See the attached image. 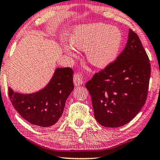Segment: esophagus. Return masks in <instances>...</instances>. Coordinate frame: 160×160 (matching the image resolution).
Segmentation results:
<instances>
[{"mask_svg":"<svg viewBox=\"0 0 160 160\" xmlns=\"http://www.w3.org/2000/svg\"><path fill=\"white\" fill-rule=\"evenodd\" d=\"M73 83L75 86H80L83 84V77L80 73H76L73 76Z\"/></svg>","mask_w":160,"mask_h":160,"instance_id":"esophagus-1","label":"esophagus"}]
</instances>
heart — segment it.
Returning <instances> with one entry per match:
<instances>
[{"instance_id": "b5f03b06", "label": "heart", "mask_w": 160, "mask_h": 160, "mask_svg": "<svg viewBox=\"0 0 160 160\" xmlns=\"http://www.w3.org/2000/svg\"><path fill=\"white\" fill-rule=\"evenodd\" d=\"M122 41V34L117 28L102 23L78 26L70 37L71 44L85 50L87 60L98 68L108 66L117 60ZM63 50L67 55H74L69 46H63Z\"/></svg>"}]
</instances>
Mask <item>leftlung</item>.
<instances>
[{
    "label": "left lung",
    "mask_w": 160,
    "mask_h": 160,
    "mask_svg": "<svg viewBox=\"0 0 160 160\" xmlns=\"http://www.w3.org/2000/svg\"><path fill=\"white\" fill-rule=\"evenodd\" d=\"M150 75L148 57L130 29L126 47L117 60L86 83L98 123L118 128L130 122L145 104Z\"/></svg>",
    "instance_id": "obj_1"
}]
</instances>
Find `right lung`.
<instances>
[{"mask_svg":"<svg viewBox=\"0 0 160 160\" xmlns=\"http://www.w3.org/2000/svg\"><path fill=\"white\" fill-rule=\"evenodd\" d=\"M73 74L71 68H58L44 88L34 93L22 94L9 87V99L29 123L40 128L51 127L62 116L67 98L74 88Z\"/></svg>","mask_w":160,"mask_h":160,"instance_id":"obj_1","label":"right lung"}]
</instances>
